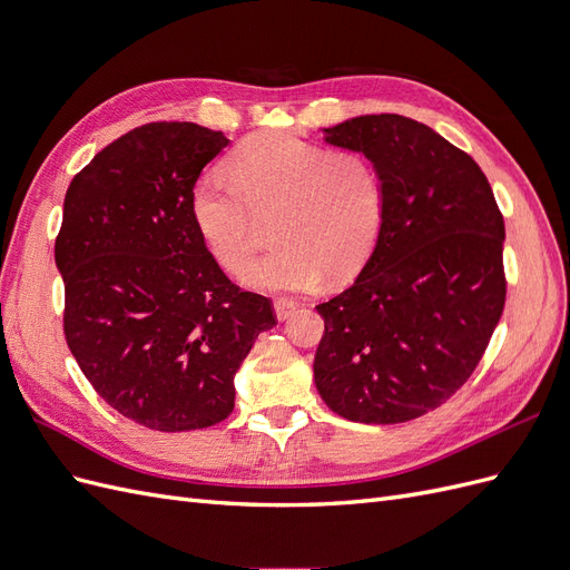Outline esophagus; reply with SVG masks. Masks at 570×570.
<instances>
[{
  "label": "esophagus",
  "instance_id": "esophagus-1",
  "mask_svg": "<svg viewBox=\"0 0 570 570\" xmlns=\"http://www.w3.org/2000/svg\"><path fill=\"white\" fill-rule=\"evenodd\" d=\"M273 308H275V316H278V321H287V318L295 316L297 304L292 299H278Z\"/></svg>",
  "mask_w": 570,
  "mask_h": 570
}]
</instances>
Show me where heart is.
Segmentation results:
<instances>
[{
  "label": "heart",
  "instance_id": "obj_1",
  "mask_svg": "<svg viewBox=\"0 0 570 570\" xmlns=\"http://www.w3.org/2000/svg\"><path fill=\"white\" fill-rule=\"evenodd\" d=\"M189 216L223 271L243 273L258 218L278 245L245 273L266 292L314 289L325 273L347 281L373 252L385 218V180L358 151H331L287 132H258L189 189Z\"/></svg>",
  "mask_w": 570,
  "mask_h": 570
}]
</instances>
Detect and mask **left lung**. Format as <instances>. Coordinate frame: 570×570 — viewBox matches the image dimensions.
I'll list each match as a JSON object with an SVG mask.
<instances>
[{
  "label": "left lung",
  "mask_w": 570,
  "mask_h": 570,
  "mask_svg": "<svg viewBox=\"0 0 570 570\" xmlns=\"http://www.w3.org/2000/svg\"><path fill=\"white\" fill-rule=\"evenodd\" d=\"M323 132L381 170L385 218L352 287L316 306V390L347 421L404 423L450 400L488 350L504 218L480 166L419 120L371 114Z\"/></svg>",
  "instance_id": "obj_1"
}]
</instances>
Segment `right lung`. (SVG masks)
I'll list each match as a JSON object with an SVG mask.
<instances>
[{"instance_id": "1", "label": "right lung", "mask_w": 570, "mask_h": 570, "mask_svg": "<svg viewBox=\"0 0 570 570\" xmlns=\"http://www.w3.org/2000/svg\"><path fill=\"white\" fill-rule=\"evenodd\" d=\"M230 140L161 120L118 137L68 185L55 245L63 335L109 406L161 433L220 423L271 299L243 292L204 247L189 189Z\"/></svg>"}]
</instances>
